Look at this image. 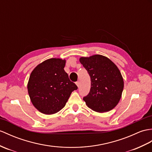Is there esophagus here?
Returning <instances> with one entry per match:
<instances>
[{"label":"esophagus","instance_id":"1","mask_svg":"<svg viewBox=\"0 0 152 152\" xmlns=\"http://www.w3.org/2000/svg\"><path fill=\"white\" fill-rule=\"evenodd\" d=\"M76 86H77V87H80V82H79V81H77V82H76Z\"/></svg>","mask_w":152,"mask_h":152}]
</instances>
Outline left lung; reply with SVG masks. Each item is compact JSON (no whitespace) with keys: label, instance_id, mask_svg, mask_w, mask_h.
I'll return each mask as SVG.
<instances>
[{"label":"left lung","instance_id":"left-lung-1","mask_svg":"<svg viewBox=\"0 0 152 152\" xmlns=\"http://www.w3.org/2000/svg\"><path fill=\"white\" fill-rule=\"evenodd\" d=\"M80 62L91 77L90 92L83 97L86 105L98 113L115 108L124 89V80L116 65L107 57L99 54L81 57Z\"/></svg>","mask_w":152,"mask_h":152}]
</instances>
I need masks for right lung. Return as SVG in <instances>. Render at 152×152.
Instances as JSON below:
<instances>
[{"label": "right lung", "mask_w": 152, "mask_h": 152, "mask_svg": "<svg viewBox=\"0 0 152 152\" xmlns=\"http://www.w3.org/2000/svg\"><path fill=\"white\" fill-rule=\"evenodd\" d=\"M65 59L50 58L35 68L27 88L30 100L39 111L45 115L56 113L65 107L76 85L65 72Z\"/></svg>", "instance_id": "right-lung-1"}]
</instances>
